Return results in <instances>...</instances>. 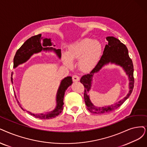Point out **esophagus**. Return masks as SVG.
Returning a JSON list of instances; mask_svg holds the SVG:
<instances>
[{
    "label": "esophagus",
    "mask_w": 147,
    "mask_h": 147,
    "mask_svg": "<svg viewBox=\"0 0 147 147\" xmlns=\"http://www.w3.org/2000/svg\"><path fill=\"white\" fill-rule=\"evenodd\" d=\"M72 80L74 81H78L80 80L79 76H78L77 75H74L72 76Z\"/></svg>",
    "instance_id": "34e87169"
}]
</instances>
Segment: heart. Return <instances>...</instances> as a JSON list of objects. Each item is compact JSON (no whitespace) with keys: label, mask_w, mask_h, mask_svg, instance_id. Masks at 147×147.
Returning a JSON list of instances; mask_svg holds the SVG:
<instances>
[{"label":"heart","mask_w":147,"mask_h":147,"mask_svg":"<svg viewBox=\"0 0 147 147\" xmlns=\"http://www.w3.org/2000/svg\"><path fill=\"white\" fill-rule=\"evenodd\" d=\"M101 46L90 38H84L70 45L67 54H63V61L69 67L73 66L74 60H79L80 69L84 72L90 71L95 67L101 55Z\"/></svg>","instance_id":"1"}]
</instances>
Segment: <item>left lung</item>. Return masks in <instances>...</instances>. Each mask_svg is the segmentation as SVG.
I'll use <instances>...</instances> for the list:
<instances>
[{
    "mask_svg": "<svg viewBox=\"0 0 147 147\" xmlns=\"http://www.w3.org/2000/svg\"><path fill=\"white\" fill-rule=\"evenodd\" d=\"M108 41V45H105L103 54L101 57V59L98 61L96 66L89 73L83 75L81 78L80 82L84 87V98L87 109L90 112L96 114H102L105 113L111 112L118 109L124 103L126 99L130 96L133 91L134 83V78L133 77V61L128 55V51L127 46L121 42V41L114 37H106ZM109 62H115L124 67L129 76L130 78V89L127 95L118 103L115 106L99 108L94 106L91 102L89 97L87 95L91 86V77L93 74L98 71L105 64Z\"/></svg>",
    "mask_w": 147,
    "mask_h": 147,
    "instance_id": "8db88e82",
    "label": "left lung"
}]
</instances>
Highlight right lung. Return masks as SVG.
Returning <instances> with one entry per match:
<instances>
[{
	"instance_id": "obj_1",
	"label": "right lung",
	"mask_w": 147,
	"mask_h": 147,
	"mask_svg": "<svg viewBox=\"0 0 147 147\" xmlns=\"http://www.w3.org/2000/svg\"><path fill=\"white\" fill-rule=\"evenodd\" d=\"M51 45L52 44L51 42V39L48 38L43 39V42L42 43V34H38L37 36H34L28 38L16 52L14 58V67H17L19 64H22L23 63L26 61L33 54L37 53V52L42 51V50L54 49L56 52L58 56L60 58V49L56 50L55 49H53L52 48H43V46H48ZM11 80L12 81V83H13L12 77H11ZM72 84V80L71 77H67L61 81V84L59 89H58L57 95V105L54 111L45 114H33L29 112V111H28V113H30L32 116H35L37 118L42 119H49L54 118L58 115H60L63 109V105L64 104L63 99L64 92L67 89V87ZM17 102H18V101H17ZM18 104L19 106L21 107V105L19 102Z\"/></svg>"
}]
</instances>
